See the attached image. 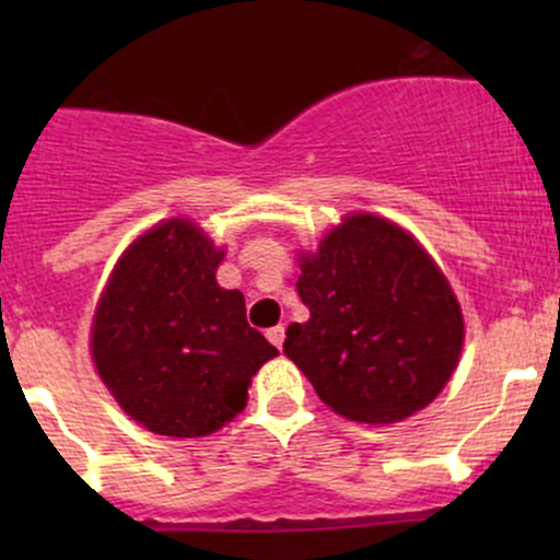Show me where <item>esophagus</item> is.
Here are the masks:
<instances>
[{
    "mask_svg": "<svg viewBox=\"0 0 560 560\" xmlns=\"http://www.w3.org/2000/svg\"><path fill=\"white\" fill-rule=\"evenodd\" d=\"M284 325H276V327H270V330H268V341L270 343H273V347L276 349H281V347H284Z\"/></svg>",
    "mask_w": 560,
    "mask_h": 560,
    "instance_id": "34e87169",
    "label": "esophagus"
}]
</instances>
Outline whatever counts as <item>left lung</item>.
Segmentation results:
<instances>
[{"label": "left lung", "instance_id": "8db88e82", "mask_svg": "<svg viewBox=\"0 0 560 560\" xmlns=\"http://www.w3.org/2000/svg\"><path fill=\"white\" fill-rule=\"evenodd\" d=\"M306 322L284 354L322 404L352 422L389 425L433 404L453 380L466 322L447 276L406 228L347 213L314 252H298Z\"/></svg>", "mask_w": 560, "mask_h": 560}]
</instances>
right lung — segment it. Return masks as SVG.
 <instances>
[{
  "label": "right lung",
  "mask_w": 560,
  "mask_h": 560,
  "mask_svg": "<svg viewBox=\"0 0 560 560\" xmlns=\"http://www.w3.org/2000/svg\"><path fill=\"white\" fill-rule=\"evenodd\" d=\"M224 248L184 217L143 230L113 265L92 316V363L135 422L173 439L211 436L246 409L252 376L279 354L224 290Z\"/></svg>",
  "instance_id": "right-lung-1"
}]
</instances>
